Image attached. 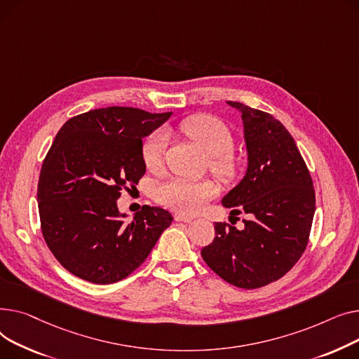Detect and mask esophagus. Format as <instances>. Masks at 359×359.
<instances>
[{
    "label": "esophagus",
    "mask_w": 359,
    "mask_h": 359,
    "mask_svg": "<svg viewBox=\"0 0 359 359\" xmlns=\"http://www.w3.org/2000/svg\"><path fill=\"white\" fill-rule=\"evenodd\" d=\"M174 219H175V222H184V223H189V222L194 220L191 216H187V215H182V213H175Z\"/></svg>",
    "instance_id": "1"
}]
</instances>
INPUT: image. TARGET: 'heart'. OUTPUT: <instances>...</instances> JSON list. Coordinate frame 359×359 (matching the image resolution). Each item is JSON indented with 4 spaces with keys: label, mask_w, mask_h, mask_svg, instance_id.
<instances>
[{
    "label": "heart",
    "mask_w": 359,
    "mask_h": 359,
    "mask_svg": "<svg viewBox=\"0 0 359 359\" xmlns=\"http://www.w3.org/2000/svg\"><path fill=\"white\" fill-rule=\"evenodd\" d=\"M182 133L198 143L212 155V168L223 178H233L239 162L231 154L235 139L227 126L213 116H194L181 124ZM168 143L166 132L159 129L147 137L142 147L143 161L147 168H158L165 155ZM219 194V184L213 180H185L171 178L156 187L155 198L158 203L181 213H197L203 205Z\"/></svg>",
    "instance_id": "heart-1"
}]
</instances>
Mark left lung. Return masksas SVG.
<instances>
[{
  "label": "left lung",
  "instance_id": "obj_1",
  "mask_svg": "<svg viewBox=\"0 0 359 359\" xmlns=\"http://www.w3.org/2000/svg\"><path fill=\"white\" fill-rule=\"evenodd\" d=\"M248 166L241 182L222 198L226 208L250 215L239 230L216 223V238L201 257L219 277L239 288L277 281L307 246L316 198L313 181L296 142L276 117L238 101Z\"/></svg>",
  "mask_w": 359,
  "mask_h": 359
}]
</instances>
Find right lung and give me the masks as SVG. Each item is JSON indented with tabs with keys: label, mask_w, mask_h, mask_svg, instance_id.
<instances>
[{
	"label": "right lung",
	"mask_w": 359,
	"mask_h": 359,
	"mask_svg": "<svg viewBox=\"0 0 359 359\" xmlns=\"http://www.w3.org/2000/svg\"><path fill=\"white\" fill-rule=\"evenodd\" d=\"M171 114L98 109L57 132L39 177V215L52 254L74 276L94 284L126 278L172 223L161 207L143 205L132 220L117 207L121 189L146 171L142 139Z\"/></svg>",
	"instance_id": "add662e5"
}]
</instances>
